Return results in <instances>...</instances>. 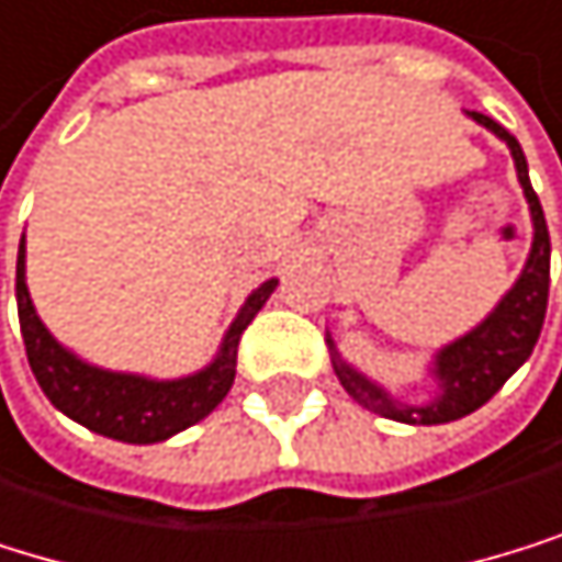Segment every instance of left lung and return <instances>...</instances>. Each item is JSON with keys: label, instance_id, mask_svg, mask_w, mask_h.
Returning a JSON list of instances; mask_svg holds the SVG:
<instances>
[{"label": "left lung", "instance_id": "8db88e82", "mask_svg": "<svg viewBox=\"0 0 562 562\" xmlns=\"http://www.w3.org/2000/svg\"><path fill=\"white\" fill-rule=\"evenodd\" d=\"M474 122L484 128H492L498 139L508 143L515 170H519V183L526 190V201L532 211V252L529 262L519 276V283L512 286V293L495 306V314L464 334L461 341H453L437 355V379H440V398L430 406H403L389 398L379 385H372L364 375L351 372L345 361H334V372L341 379L345 392L355 395L364 409H372L379 416L398 419V423H419V426H437V423H453L474 409H481L488 398L512 379V372L519 368L536 341L546 321V303H550V228H546L542 204L536 198V190L529 183V167H526V153L519 139L512 136L505 125L495 119L471 112Z\"/></svg>", "mask_w": 562, "mask_h": 562}]
</instances>
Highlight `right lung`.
<instances>
[{"label":"right lung","instance_id":"right-lung-1","mask_svg":"<svg viewBox=\"0 0 562 562\" xmlns=\"http://www.w3.org/2000/svg\"><path fill=\"white\" fill-rule=\"evenodd\" d=\"M23 276H26V259H23V241H20V259H16L20 330H23L30 368L43 395H47L64 416L88 426L91 434L125 440V443L167 440L187 430V426H194L198 419H204L221 398L228 395L235 382V358H238L241 330L252 324V317L276 290V279H269V283H262L245 300L238 321L225 334L221 355L204 372L190 379H177V382H149L139 375H119V372H105V368H91L74 358L70 351H64L50 337V330L40 324Z\"/></svg>","mask_w":562,"mask_h":562}]
</instances>
